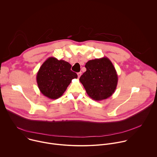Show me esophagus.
<instances>
[{"label":"esophagus","mask_w":157,"mask_h":157,"mask_svg":"<svg viewBox=\"0 0 157 157\" xmlns=\"http://www.w3.org/2000/svg\"><path fill=\"white\" fill-rule=\"evenodd\" d=\"M81 72H79V73H78V78H79L80 76H81Z\"/></svg>","instance_id":"obj_1"}]
</instances>
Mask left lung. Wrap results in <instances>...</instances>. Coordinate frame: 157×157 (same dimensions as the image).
Returning a JSON list of instances; mask_svg holds the SVG:
<instances>
[{
	"mask_svg": "<svg viewBox=\"0 0 157 157\" xmlns=\"http://www.w3.org/2000/svg\"><path fill=\"white\" fill-rule=\"evenodd\" d=\"M86 71L79 78L87 95L100 101L110 97L117 89L118 78L117 71L107 57L89 60Z\"/></svg>",
	"mask_w": 157,
	"mask_h": 157,
	"instance_id": "left-lung-1",
	"label": "left lung"
}]
</instances>
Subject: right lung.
Instances as JSON below:
<instances>
[{"instance_id": "obj_1", "label": "right lung", "mask_w": 157, "mask_h": 157, "mask_svg": "<svg viewBox=\"0 0 157 157\" xmlns=\"http://www.w3.org/2000/svg\"><path fill=\"white\" fill-rule=\"evenodd\" d=\"M71 65L55 57L48 58L40 67L36 76L40 92L50 99H57L65 92L73 79L77 78L71 70Z\"/></svg>"}]
</instances>
